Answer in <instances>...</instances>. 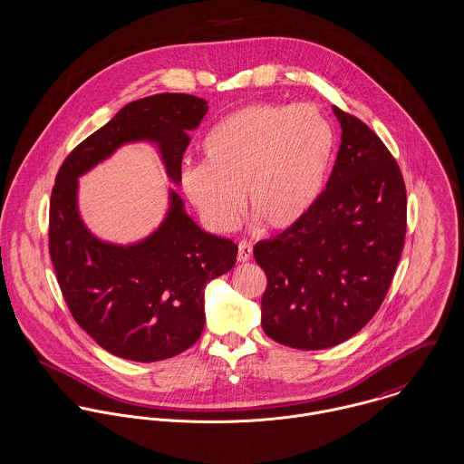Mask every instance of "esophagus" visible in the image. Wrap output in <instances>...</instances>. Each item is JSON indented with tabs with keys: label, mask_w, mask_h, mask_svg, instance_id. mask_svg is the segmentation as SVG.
I'll list each match as a JSON object with an SVG mask.
<instances>
[{
	"label": "esophagus",
	"mask_w": 464,
	"mask_h": 464,
	"mask_svg": "<svg viewBox=\"0 0 464 464\" xmlns=\"http://www.w3.org/2000/svg\"><path fill=\"white\" fill-rule=\"evenodd\" d=\"M252 245L246 241L239 243V252H237V262H248L252 258Z\"/></svg>",
	"instance_id": "esophagus-1"
}]
</instances>
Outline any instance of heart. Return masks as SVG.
Returning a JSON list of instances; mask_svg holds the SVG:
<instances>
[{
	"label": "heart",
	"mask_w": 464,
	"mask_h": 464,
	"mask_svg": "<svg viewBox=\"0 0 464 464\" xmlns=\"http://www.w3.org/2000/svg\"><path fill=\"white\" fill-rule=\"evenodd\" d=\"M206 163L180 169V186L212 232H228L246 195L253 218L289 230L317 204L335 152V130L314 104L256 102L209 129Z\"/></svg>",
	"instance_id": "1"
}]
</instances>
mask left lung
I'll list each match as a JSON object with an SVG mask.
<instances>
[{
	"mask_svg": "<svg viewBox=\"0 0 464 464\" xmlns=\"http://www.w3.org/2000/svg\"><path fill=\"white\" fill-rule=\"evenodd\" d=\"M334 113L342 143L326 189L304 219L253 248L267 276L262 330L304 351L342 343L374 317L406 236L399 165L371 127Z\"/></svg>",
	"mask_w": 464,
	"mask_h": 464,
	"instance_id": "obj_1",
	"label": "left lung"
}]
</instances>
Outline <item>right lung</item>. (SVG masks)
Wrapping results in <instances>:
<instances>
[{"mask_svg":"<svg viewBox=\"0 0 464 464\" xmlns=\"http://www.w3.org/2000/svg\"><path fill=\"white\" fill-rule=\"evenodd\" d=\"M209 106L188 93H156L126 104L82 141L58 169L49 206V253L65 303L84 332L130 362H160L191 347L206 324V285L236 264L237 245L202 230L169 189V209L147 237L119 245L97 237L80 212V177L127 143L158 149L180 184L188 132Z\"/></svg>","mask_w":464,"mask_h":464,"instance_id":"right-lung-1","label":"right lung"}]
</instances>
